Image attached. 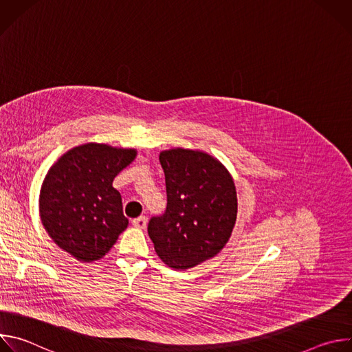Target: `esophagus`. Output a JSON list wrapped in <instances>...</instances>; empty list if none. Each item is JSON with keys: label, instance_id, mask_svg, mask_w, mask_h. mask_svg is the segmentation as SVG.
I'll return each mask as SVG.
<instances>
[{"label": "esophagus", "instance_id": "1", "mask_svg": "<svg viewBox=\"0 0 352 352\" xmlns=\"http://www.w3.org/2000/svg\"><path fill=\"white\" fill-rule=\"evenodd\" d=\"M132 224L136 227V228H146V224H147V219L144 217V216H140V217H138V219H135L133 221H132Z\"/></svg>", "mask_w": 352, "mask_h": 352}]
</instances>
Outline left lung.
<instances>
[{
	"label": "left lung",
	"mask_w": 352,
	"mask_h": 352,
	"mask_svg": "<svg viewBox=\"0 0 352 352\" xmlns=\"http://www.w3.org/2000/svg\"><path fill=\"white\" fill-rule=\"evenodd\" d=\"M166 175L167 210L148 221V236L168 267L188 270L214 258L236 221L234 179L214 156L184 147L159 156Z\"/></svg>",
	"instance_id": "left-lung-1"
}]
</instances>
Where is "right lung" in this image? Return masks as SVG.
Returning <instances> with one entry per match:
<instances>
[{
    "label": "right lung",
    "instance_id": "obj_1",
    "mask_svg": "<svg viewBox=\"0 0 352 352\" xmlns=\"http://www.w3.org/2000/svg\"><path fill=\"white\" fill-rule=\"evenodd\" d=\"M136 155V148L89 142L69 148L47 171L40 219L50 238L76 261L102 259L128 227L113 181Z\"/></svg>",
    "mask_w": 352,
    "mask_h": 352
}]
</instances>
